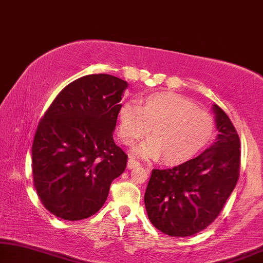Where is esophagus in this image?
<instances>
[{
  "label": "esophagus",
  "instance_id": "esophagus-1",
  "mask_svg": "<svg viewBox=\"0 0 263 263\" xmlns=\"http://www.w3.org/2000/svg\"><path fill=\"white\" fill-rule=\"evenodd\" d=\"M139 165V162L138 161H136L135 158H128V162H127V168L128 169H133V168H136V167H138Z\"/></svg>",
  "mask_w": 263,
  "mask_h": 263
}]
</instances>
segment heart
<instances>
[{
	"mask_svg": "<svg viewBox=\"0 0 263 263\" xmlns=\"http://www.w3.org/2000/svg\"><path fill=\"white\" fill-rule=\"evenodd\" d=\"M118 135L126 145L136 143L150 130L151 138L132 150L142 158L162 156L165 163L191 160L211 142L214 120L183 96L155 93L140 100L139 107L124 103L118 113Z\"/></svg>",
	"mask_w": 263,
	"mask_h": 263,
	"instance_id": "1",
	"label": "heart"
}]
</instances>
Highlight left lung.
Listing matches in <instances>:
<instances>
[{
    "label": "left lung",
    "instance_id": "8db88e82",
    "mask_svg": "<svg viewBox=\"0 0 263 263\" xmlns=\"http://www.w3.org/2000/svg\"><path fill=\"white\" fill-rule=\"evenodd\" d=\"M216 142L198 157L170 169H154L144 204L153 225L165 235L187 237L218 217L239 176V137L227 113L212 105Z\"/></svg>",
    "mask_w": 263,
    "mask_h": 263
}]
</instances>
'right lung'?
Masks as SVG:
<instances>
[{
    "label": "right lung",
    "instance_id": "right-lung-1",
    "mask_svg": "<svg viewBox=\"0 0 263 263\" xmlns=\"http://www.w3.org/2000/svg\"><path fill=\"white\" fill-rule=\"evenodd\" d=\"M107 73L68 84L38 125L32 145L34 187L43 205L62 219L81 220L105 204L127 155L113 132L127 88Z\"/></svg>",
    "mask_w": 263,
    "mask_h": 263
}]
</instances>
